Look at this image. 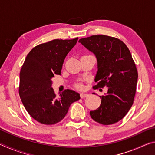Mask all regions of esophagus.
I'll use <instances>...</instances> for the list:
<instances>
[{
    "label": "esophagus",
    "instance_id": "34e87169",
    "mask_svg": "<svg viewBox=\"0 0 155 155\" xmlns=\"http://www.w3.org/2000/svg\"><path fill=\"white\" fill-rule=\"evenodd\" d=\"M80 96H81V98H86V97L88 96V94H84V93H81L80 94Z\"/></svg>",
    "mask_w": 155,
    "mask_h": 155
}]
</instances>
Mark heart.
<instances>
[{"instance_id":"b5f03b06","label":"heart","mask_w":155,"mask_h":155,"mask_svg":"<svg viewBox=\"0 0 155 155\" xmlns=\"http://www.w3.org/2000/svg\"><path fill=\"white\" fill-rule=\"evenodd\" d=\"M76 87L78 89H81L83 87V86H82V85H81V84H77V85H76Z\"/></svg>"}]
</instances>
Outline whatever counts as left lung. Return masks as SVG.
<instances>
[{
    "instance_id": "obj_1",
    "label": "left lung",
    "mask_w": 155,
    "mask_h": 155,
    "mask_svg": "<svg viewBox=\"0 0 155 155\" xmlns=\"http://www.w3.org/2000/svg\"><path fill=\"white\" fill-rule=\"evenodd\" d=\"M79 42L98 61L94 88L108 87L106 95L100 96L101 105L90 112V116L103 125L119 122L132 107L136 93L138 73L129 49L119 39L104 35L80 39Z\"/></svg>"
}]
</instances>
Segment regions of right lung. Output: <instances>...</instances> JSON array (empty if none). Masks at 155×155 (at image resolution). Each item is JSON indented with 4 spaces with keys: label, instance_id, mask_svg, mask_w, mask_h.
<instances>
[{
    "label": "right lung",
    "instance_id": "obj_1",
    "mask_svg": "<svg viewBox=\"0 0 155 155\" xmlns=\"http://www.w3.org/2000/svg\"><path fill=\"white\" fill-rule=\"evenodd\" d=\"M73 40H53L43 43L28 52L20 73L19 95L26 110L41 124L51 125L64 118L79 94L65 90L57 96L52 78L61 74L64 59L77 44Z\"/></svg>",
    "mask_w": 155,
    "mask_h": 155
}]
</instances>
